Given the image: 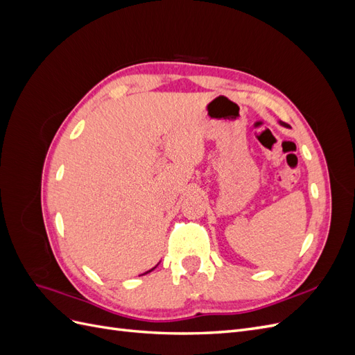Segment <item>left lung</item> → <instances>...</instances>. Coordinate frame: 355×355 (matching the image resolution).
Returning a JSON list of instances; mask_svg holds the SVG:
<instances>
[{"label": "left lung", "mask_w": 355, "mask_h": 355, "mask_svg": "<svg viewBox=\"0 0 355 355\" xmlns=\"http://www.w3.org/2000/svg\"><path fill=\"white\" fill-rule=\"evenodd\" d=\"M280 124H282V125H284V127H288V125H287L286 123H283V121H280Z\"/></svg>", "instance_id": "8db88e82"}]
</instances>
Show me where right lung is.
<instances>
[{
    "label": "right lung",
    "instance_id": "obj_1",
    "mask_svg": "<svg viewBox=\"0 0 355 355\" xmlns=\"http://www.w3.org/2000/svg\"><path fill=\"white\" fill-rule=\"evenodd\" d=\"M154 268H155V266H154ZM154 268H153V270H154ZM153 270H149V271H146V272H145V274H148V272H151V271H153Z\"/></svg>",
    "mask_w": 355,
    "mask_h": 355
}]
</instances>
